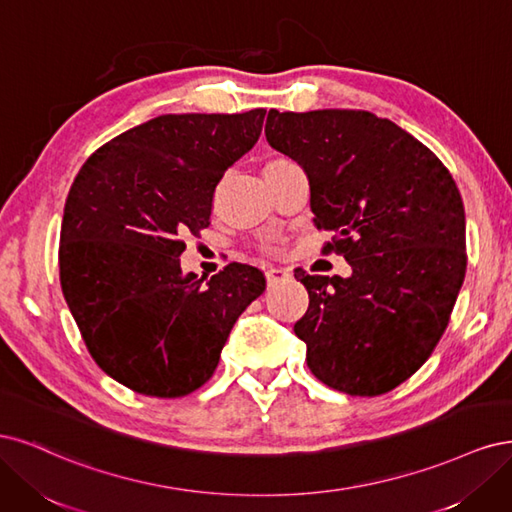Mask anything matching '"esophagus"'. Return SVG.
Wrapping results in <instances>:
<instances>
[{
    "label": "esophagus",
    "mask_w": 512,
    "mask_h": 512,
    "mask_svg": "<svg viewBox=\"0 0 512 512\" xmlns=\"http://www.w3.org/2000/svg\"><path fill=\"white\" fill-rule=\"evenodd\" d=\"M289 276H291V272H289L287 268H283V266H270V268L266 270L268 285H274V283H278V280L289 278Z\"/></svg>",
    "instance_id": "34e87169"
}]
</instances>
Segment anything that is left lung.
Wrapping results in <instances>:
<instances>
[{"label":"left lung","mask_w":512,"mask_h":512,"mask_svg":"<svg viewBox=\"0 0 512 512\" xmlns=\"http://www.w3.org/2000/svg\"><path fill=\"white\" fill-rule=\"evenodd\" d=\"M266 138L308 176L325 251L353 270L310 276L293 332L310 372L349 395H381L432 355L466 276V214L442 161L366 110H270Z\"/></svg>","instance_id":"1"}]
</instances>
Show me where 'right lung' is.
<instances>
[{"label":"right lung","mask_w":512,"mask_h":512,"mask_svg":"<svg viewBox=\"0 0 512 512\" xmlns=\"http://www.w3.org/2000/svg\"><path fill=\"white\" fill-rule=\"evenodd\" d=\"M266 110L161 114L87 159L63 208V298L95 364L131 391L180 398L219 366L229 332L266 289L229 263L180 270L183 238L210 225L225 170L259 140Z\"/></svg>","instance_id":"1"}]
</instances>
